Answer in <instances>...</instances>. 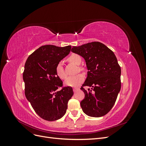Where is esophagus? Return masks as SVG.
<instances>
[{"mask_svg": "<svg viewBox=\"0 0 146 146\" xmlns=\"http://www.w3.org/2000/svg\"><path fill=\"white\" fill-rule=\"evenodd\" d=\"M78 90H79V88H73V91L75 92L77 91Z\"/></svg>", "mask_w": 146, "mask_h": 146, "instance_id": "1", "label": "esophagus"}]
</instances>
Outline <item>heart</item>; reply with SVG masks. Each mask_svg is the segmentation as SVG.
<instances>
[{
  "mask_svg": "<svg viewBox=\"0 0 146 146\" xmlns=\"http://www.w3.org/2000/svg\"><path fill=\"white\" fill-rule=\"evenodd\" d=\"M68 60L69 62L72 63L76 65L80 64L82 62L81 57L78 55L75 54H72L71 55L69 56ZM78 70L79 71H82V70H83V68L82 66H78ZM55 70L57 76L60 78L62 79V80H64V79H65L66 77H67V75H66L63 68L62 61H59V62L57 63L55 68ZM84 79H85V78H84L83 75L81 74H78L76 75V76H70L68 77L67 79L65 80L64 83L66 86L75 87L77 86L80 85V84H81L84 81Z\"/></svg>",
  "mask_w": 146,
  "mask_h": 146,
  "instance_id": "heart-1",
  "label": "heart"
}]
</instances>
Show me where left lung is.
<instances>
[{"instance_id": "left-lung-1", "label": "left lung", "mask_w": 146, "mask_h": 146, "mask_svg": "<svg viewBox=\"0 0 146 146\" xmlns=\"http://www.w3.org/2000/svg\"><path fill=\"white\" fill-rule=\"evenodd\" d=\"M71 51L83 57L88 76L80 90L85 98L80 102L86 115L99 117L107 114L116 102L121 90V69L113 52L100 42L74 46ZM84 86L92 88L86 90Z\"/></svg>"}]
</instances>
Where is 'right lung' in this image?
<instances>
[{
	"label": "right lung",
	"instance_id": "right-lung-1",
	"mask_svg": "<svg viewBox=\"0 0 146 146\" xmlns=\"http://www.w3.org/2000/svg\"><path fill=\"white\" fill-rule=\"evenodd\" d=\"M71 46H41L26 61L23 72L25 95L38 115L44 120L54 121L62 117L74 94L72 87L63 86L55 68L67 56ZM60 87L62 90L58 91Z\"/></svg>",
	"mask_w": 146,
	"mask_h": 146
}]
</instances>
